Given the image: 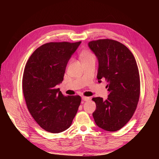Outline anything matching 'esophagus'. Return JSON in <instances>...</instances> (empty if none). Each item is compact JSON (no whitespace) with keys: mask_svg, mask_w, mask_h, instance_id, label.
Listing matches in <instances>:
<instances>
[{"mask_svg":"<svg viewBox=\"0 0 159 159\" xmlns=\"http://www.w3.org/2000/svg\"><path fill=\"white\" fill-rule=\"evenodd\" d=\"M89 97H87V96H83L82 97V100L83 101H88L89 100Z\"/></svg>","mask_w":159,"mask_h":159,"instance_id":"obj_1","label":"esophagus"}]
</instances>
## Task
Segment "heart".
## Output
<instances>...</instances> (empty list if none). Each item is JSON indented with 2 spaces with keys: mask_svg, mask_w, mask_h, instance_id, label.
Returning <instances> with one entry per match:
<instances>
[{
  "mask_svg": "<svg viewBox=\"0 0 159 159\" xmlns=\"http://www.w3.org/2000/svg\"><path fill=\"white\" fill-rule=\"evenodd\" d=\"M81 58L83 62L95 60V55L94 54L89 50H85L81 53Z\"/></svg>",
  "mask_w": 159,
  "mask_h": 159,
  "instance_id": "1",
  "label": "heart"
}]
</instances>
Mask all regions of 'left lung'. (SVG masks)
Wrapping results in <instances>:
<instances>
[{"mask_svg":"<svg viewBox=\"0 0 159 159\" xmlns=\"http://www.w3.org/2000/svg\"><path fill=\"white\" fill-rule=\"evenodd\" d=\"M98 59L97 79L108 83L106 100L93 98L96 109L93 117L97 126L107 131H117L126 125L135 111L140 96V77L133 53L122 43L110 39L89 42Z\"/></svg>","mask_w":159,"mask_h":159,"instance_id":"8db88e82","label":"left lung"}]
</instances>
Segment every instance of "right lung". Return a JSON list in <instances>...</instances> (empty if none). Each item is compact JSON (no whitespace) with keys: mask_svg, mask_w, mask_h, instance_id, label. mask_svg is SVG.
<instances>
[{"mask_svg":"<svg viewBox=\"0 0 159 159\" xmlns=\"http://www.w3.org/2000/svg\"><path fill=\"white\" fill-rule=\"evenodd\" d=\"M80 43H46L33 52L25 65L22 83L26 106L39 126L50 133L67 129L81 102L80 96H65L56 88Z\"/></svg>","mask_w":159,"mask_h":159,"instance_id":"1","label":"right lung"}]
</instances>
